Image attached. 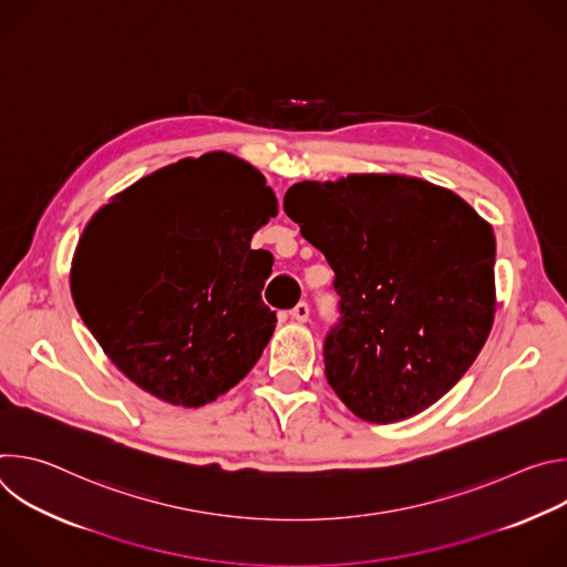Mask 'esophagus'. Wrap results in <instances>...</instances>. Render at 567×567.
Wrapping results in <instances>:
<instances>
[{
    "label": "esophagus",
    "instance_id": "1",
    "mask_svg": "<svg viewBox=\"0 0 567 567\" xmlns=\"http://www.w3.org/2000/svg\"><path fill=\"white\" fill-rule=\"evenodd\" d=\"M289 313H291V318H293V320L305 322V320L309 318V305H307V302H298Z\"/></svg>",
    "mask_w": 567,
    "mask_h": 567
}]
</instances>
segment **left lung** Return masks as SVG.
Wrapping results in <instances>:
<instances>
[{
	"mask_svg": "<svg viewBox=\"0 0 567 567\" xmlns=\"http://www.w3.org/2000/svg\"><path fill=\"white\" fill-rule=\"evenodd\" d=\"M285 213L334 269L326 377L361 420H409L471 368L496 313V237L462 197L403 175L300 182Z\"/></svg>",
	"mask_w": 567,
	"mask_h": 567,
	"instance_id": "8db88e82",
	"label": "left lung"
}]
</instances>
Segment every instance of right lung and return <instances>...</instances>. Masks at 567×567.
<instances>
[{
    "mask_svg": "<svg viewBox=\"0 0 567 567\" xmlns=\"http://www.w3.org/2000/svg\"><path fill=\"white\" fill-rule=\"evenodd\" d=\"M276 215L247 161L182 158L92 217L71 265L75 309L130 381L204 406L249 374L274 334L262 300L274 260L251 237Z\"/></svg>",
    "mask_w": 567,
    "mask_h": 567,
    "instance_id": "add662e5",
    "label": "right lung"
}]
</instances>
